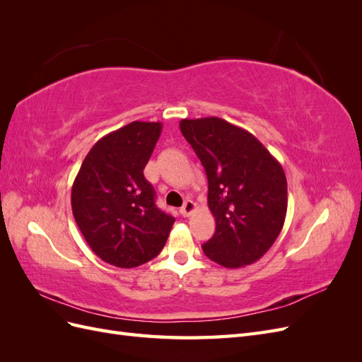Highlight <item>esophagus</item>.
Returning a JSON list of instances; mask_svg holds the SVG:
<instances>
[{
  "label": "esophagus",
  "instance_id": "1",
  "mask_svg": "<svg viewBox=\"0 0 362 362\" xmlns=\"http://www.w3.org/2000/svg\"><path fill=\"white\" fill-rule=\"evenodd\" d=\"M194 210H196V204L189 199V201L184 202V205L181 206V210H180V213H181L184 217H189Z\"/></svg>",
  "mask_w": 362,
  "mask_h": 362
}]
</instances>
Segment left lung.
Returning <instances> with one entry per match:
<instances>
[{"label":"left lung","mask_w":362,"mask_h":362,"mask_svg":"<svg viewBox=\"0 0 362 362\" xmlns=\"http://www.w3.org/2000/svg\"><path fill=\"white\" fill-rule=\"evenodd\" d=\"M181 133L208 178L216 233L204 254L228 269L258 261L275 243L287 214L281 163L249 131L221 117L182 119Z\"/></svg>","instance_id":"1"}]
</instances>
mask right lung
Instances as JSON below:
<instances>
[{
  "label": "right lung",
  "mask_w": 362,
  "mask_h": 362,
  "mask_svg": "<svg viewBox=\"0 0 362 362\" xmlns=\"http://www.w3.org/2000/svg\"><path fill=\"white\" fill-rule=\"evenodd\" d=\"M161 122L134 120L93 145L76 173L71 204L87 245L108 264L131 269L156 258L175 218L156 205L144 169Z\"/></svg>",
  "instance_id": "obj_1"
}]
</instances>
